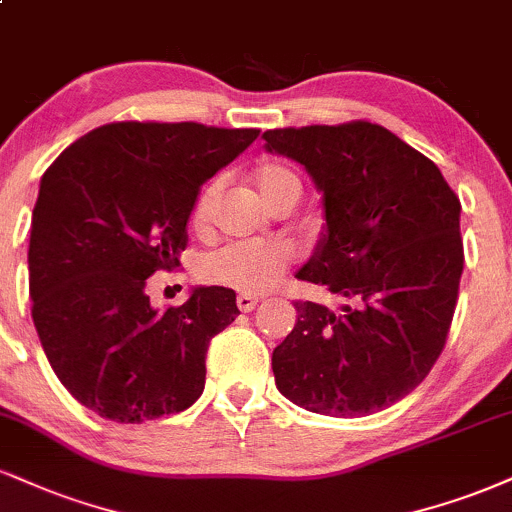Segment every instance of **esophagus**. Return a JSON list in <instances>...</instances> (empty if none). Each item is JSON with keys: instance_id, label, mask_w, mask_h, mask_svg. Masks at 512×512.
Returning a JSON list of instances; mask_svg holds the SVG:
<instances>
[{"instance_id": "obj_1", "label": "esophagus", "mask_w": 512, "mask_h": 512, "mask_svg": "<svg viewBox=\"0 0 512 512\" xmlns=\"http://www.w3.org/2000/svg\"><path fill=\"white\" fill-rule=\"evenodd\" d=\"M257 303H260V300H257L255 295H248V293H240L236 298V305L240 312H252L257 307Z\"/></svg>"}]
</instances>
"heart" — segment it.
<instances>
[{"label":"heart","instance_id":"b5f03b06","mask_svg":"<svg viewBox=\"0 0 512 512\" xmlns=\"http://www.w3.org/2000/svg\"><path fill=\"white\" fill-rule=\"evenodd\" d=\"M255 186L262 202L274 207L281 197L300 193V181L288 166L267 162L255 171ZM219 193V181L207 183L195 202L193 217L197 224H205L212 212L214 197ZM293 264V250L286 243H226L224 248L209 252L202 257L200 272L207 281L229 286L240 293H267L279 286L283 276L288 274Z\"/></svg>","mask_w":512,"mask_h":512}]
</instances>
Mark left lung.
Segmentation results:
<instances>
[{
	"instance_id": "1",
	"label": "left lung",
	"mask_w": 512,
	"mask_h": 512,
	"mask_svg": "<svg viewBox=\"0 0 512 512\" xmlns=\"http://www.w3.org/2000/svg\"><path fill=\"white\" fill-rule=\"evenodd\" d=\"M269 152L324 193L326 229L298 279L343 298L298 300L274 348L279 389L300 408L362 417L422 384L446 346L465 252L460 200L439 166L379 123L274 128Z\"/></svg>"
}]
</instances>
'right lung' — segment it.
I'll list each match as a JSON object with an SVG mask.
<instances>
[{
  "instance_id": "obj_1",
  "label": "right lung",
  "mask_w": 512,
  "mask_h": 512,
  "mask_svg": "<svg viewBox=\"0 0 512 512\" xmlns=\"http://www.w3.org/2000/svg\"><path fill=\"white\" fill-rule=\"evenodd\" d=\"M257 128L116 121L54 159L33 209V322L61 384L121 424L183 412L205 389L209 341L240 312L224 286L164 312L147 279L181 267L202 183L248 150Z\"/></svg>"
}]
</instances>
